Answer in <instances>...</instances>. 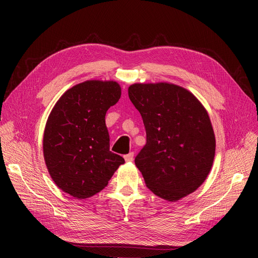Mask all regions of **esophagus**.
Instances as JSON below:
<instances>
[{"instance_id":"1","label":"esophagus","mask_w":258,"mask_h":258,"mask_svg":"<svg viewBox=\"0 0 258 258\" xmlns=\"http://www.w3.org/2000/svg\"><path fill=\"white\" fill-rule=\"evenodd\" d=\"M134 156H135V154L131 152V153L127 154V155H124L123 158H124V160H126L127 162H131L132 160H134Z\"/></svg>"}]
</instances>
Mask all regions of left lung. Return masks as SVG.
I'll return each instance as SVG.
<instances>
[{"mask_svg":"<svg viewBox=\"0 0 258 258\" xmlns=\"http://www.w3.org/2000/svg\"><path fill=\"white\" fill-rule=\"evenodd\" d=\"M128 95L146 130V144L135 159L146 186L171 202L197 190L216 146L206 107L189 90L167 82L135 83Z\"/></svg>","mask_w":258,"mask_h":258,"instance_id":"1","label":"left lung"}]
</instances>
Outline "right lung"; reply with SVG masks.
I'll list each match as a JSON object with an SVG mask.
<instances>
[{
  "mask_svg": "<svg viewBox=\"0 0 258 258\" xmlns=\"http://www.w3.org/2000/svg\"><path fill=\"white\" fill-rule=\"evenodd\" d=\"M121 96L115 81L90 80L53 105L43 137L48 173L61 190L86 199L102 190L124 159L110 151L105 114Z\"/></svg>",
  "mask_w": 258,
  "mask_h": 258,
  "instance_id": "obj_1",
  "label": "right lung"
}]
</instances>
